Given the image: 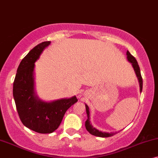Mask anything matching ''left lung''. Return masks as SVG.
I'll use <instances>...</instances> for the list:
<instances>
[{
    "label": "left lung",
    "mask_w": 158,
    "mask_h": 158,
    "mask_svg": "<svg viewBox=\"0 0 158 158\" xmlns=\"http://www.w3.org/2000/svg\"><path fill=\"white\" fill-rule=\"evenodd\" d=\"M127 60L131 63L132 66H133L134 70L135 71V73L136 75V77H137L139 84V87H140V92L142 91V85H143V81H142V76H141V72H140V69L138 63L136 61V58L134 57L130 53V52L128 51L127 52ZM86 107V111H87V121H85V127L86 129L89 131L92 135L99 136V137H109V136H112L115 135L117 132H110V133H108V132H103L99 131L98 129H95V128L92 127V123H90V115H89V107H88L87 105H85Z\"/></svg>",
    "instance_id": "left-lung-1"
}]
</instances>
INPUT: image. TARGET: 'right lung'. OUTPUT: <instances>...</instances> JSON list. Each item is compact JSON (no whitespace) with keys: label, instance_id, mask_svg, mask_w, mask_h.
I'll return each mask as SVG.
<instances>
[{"label":"right lung","instance_id":"right-lung-1","mask_svg":"<svg viewBox=\"0 0 158 158\" xmlns=\"http://www.w3.org/2000/svg\"><path fill=\"white\" fill-rule=\"evenodd\" d=\"M50 44L43 42L31 49L17 69L13 86V96L21 121L28 129L40 134H50L61 123L66 110L78 100L70 98L46 102L35 91V63Z\"/></svg>","mask_w":158,"mask_h":158}]
</instances>
